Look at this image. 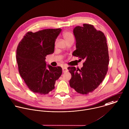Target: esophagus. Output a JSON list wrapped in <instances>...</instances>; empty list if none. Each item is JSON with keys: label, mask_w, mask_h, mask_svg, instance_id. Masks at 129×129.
Instances as JSON below:
<instances>
[{"label": "esophagus", "mask_w": 129, "mask_h": 129, "mask_svg": "<svg viewBox=\"0 0 129 129\" xmlns=\"http://www.w3.org/2000/svg\"><path fill=\"white\" fill-rule=\"evenodd\" d=\"M62 69H63V73H65V72H67L68 71V69H67V68L66 66H64L62 68Z\"/></svg>", "instance_id": "34e87169"}]
</instances>
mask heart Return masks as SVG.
I'll use <instances>...</instances> for the list:
<instances>
[{"label": "heart", "mask_w": 129, "mask_h": 129, "mask_svg": "<svg viewBox=\"0 0 129 129\" xmlns=\"http://www.w3.org/2000/svg\"><path fill=\"white\" fill-rule=\"evenodd\" d=\"M63 38H64V40L65 41V42L70 40V39H71L73 38L72 34L69 31H65V32H64L63 34Z\"/></svg>", "instance_id": "b5f03b06"}]
</instances>
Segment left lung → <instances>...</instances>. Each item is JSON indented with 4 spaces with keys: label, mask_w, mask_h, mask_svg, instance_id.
<instances>
[{
    "label": "left lung",
    "mask_w": 129,
    "mask_h": 129,
    "mask_svg": "<svg viewBox=\"0 0 129 129\" xmlns=\"http://www.w3.org/2000/svg\"><path fill=\"white\" fill-rule=\"evenodd\" d=\"M73 34L76 50L73 55L85 62L81 69L68 67L71 74L69 84L77 92L87 94L99 87L107 73L109 63L107 41L104 34L91 24L75 27Z\"/></svg>",
    "instance_id": "1"
}]
</instances>
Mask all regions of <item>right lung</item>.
<instances>
[{"mask_svg": "<svg viewBox=\"0 0 129 129\" xmlns=\"http://www.w3.org/2000/svg\"><path fill=\"white\" fill-rule=\"evenodd\" d=\"M61 28L27 32L19 43L16 61L19 73L28 88L34 93L46 94L55 88L62 69L47 65L46 57L54 52L56 40Z\"/></svg>", "mask_w": 129, "mask_h": 129, "instance_id": "add662e5", "label": "right lung"}]
</instances>
